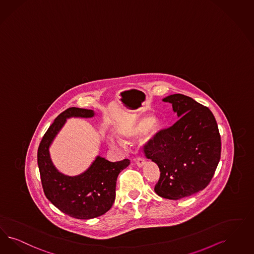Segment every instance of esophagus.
Returning <instances> with one entry per match:
<instances>
[{"label": "esophagus", "instance_id": "1", "mask_svg": "<svg viewBox=\"0 0 254 254\" xmlns=\"http://www.w3.org/2000/svg\"><path fill=\"white\" fill-rule=\"evenodd\" d=\"M144 164H145V160L143 158H138L136 160V165L139 167V168L144 166Z\"/></svg>", "mask_w": 254, "mask_h": 254}]
</instances>
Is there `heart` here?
I'll return each mask as SVG.
<instances>
[{"label": "heart", "instance_id": "b5f03b06", "mask_svg": "<svg viewBox=\"0 0 254 254\" xmlns=\"http://www.w3.org/2000/svg\"><path fill=\"white\" fill-rule=\"evenodd\" d=\"M161 129L162 123L159 119L153 118L151 115H143L130 126L121 129L119 131V139L122 142L129 143L144 133V140L150 141L158 137ZM109 145L116 150L122 148V143L114 139L109 140Z\"/></svg>", "mask_w": 254, "mask_h": 254}]
</instances>
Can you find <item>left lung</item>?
<instances>
[{
  "label": "left lung",
  "mask_w": 254,
  "mask_h": 254,
  "mask_svg": "<svg viewBox=\"0 0 254 254\" xmlns=\"http://www.w3.org/2000/svg\"><path fill=\"white\" fill-rule=\"evenodd\" d=\"M178 120L150 140L144 153L160 171L158 196L180 200L202 190L219 164L221 141L218 125L207 107L181 94L168 96Z\"/></svg>",
  "instance_id": "obj_1"
}]
</instances>
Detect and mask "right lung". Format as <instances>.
I'll use <instances>...</instances> for the list:
<instances>
[{
	"label": "right lung",
	"mask_w": 254,
	"mask_h": 254,
	"mask_svg": "<svg viewBox=\"0 0 254 254\" xmlns=\"http://www.w3.org/2000/svg\"><path fill=\"white\" fill-rule=\"evenodd\" d=\"M93 110L72 107L56 117L45 133L37 151V163L47 199L63 213L79 219H94L111 209L115 200L118 175L129 165V159L111 162L97 156L85 172L69 176L53 165L50 146L66 119L92 118Z\"/></svg>",
	"instance_id": "right-lung-1"
}]
</instances>
